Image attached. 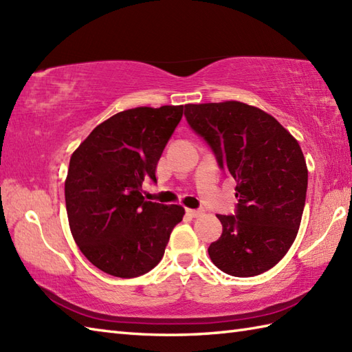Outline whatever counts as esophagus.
Listing matches in <instances>:
<instances>
[{
	"label": "esophagus",
	"instance_id": "esophagus-1",
	"mask_svg": "<svg viewBox=\"0 0 352 352\" xmlns=\"http://www.w3.org/2000/svg\"><path fill=\"white\" fill-rule=\"evenodd\" d=\"M186 213L192 216V218H198V216L204 214V210H201V208H186Z\"/></svg>",
	"mask_w": 352,
	"mask_h": 352
}]
</instances>
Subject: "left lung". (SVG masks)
<instances>
[{
    "instance_id": "left-lung-1",
    "label": "left lung",
    "mask_w": 352,
    "mask_h": 352,
    "mask_svg": "<svg viewBox=\"0 0 352 352\" xmlns=\"http://www.w3.org/2000/svg\"><path fill=\"white\" fill-rule=\"evenodd\" d=\"M189 125L236 180V216L208 256L222 272L254 276L286 256L301 226L309 170L298 140L266 111L241 101L186 104Z\"/></svg>"
}]
</instances>
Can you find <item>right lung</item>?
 I'll list each match as a JSON object with an SVG mask.
<instances>
[{
    "label": "right lung",
    "instance_id": "add662e5",
    "mask_svg": "<svg viewBox=\"0 0 352 352\" xmlns=\"http://www.w3.org/2000/svg\"><path fill=\"white\" fill-rule=\"evenodd\" d=\"M183 106L129 109L96 125L72 153L65 180L69 228L94 266L134 278L159 265L182 206L146 201L142 183L155 178Z\"/></svg>",
    "mask_w": 352,
    "mask_h": 352
}]
</instances>
